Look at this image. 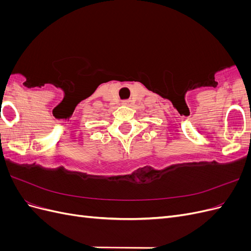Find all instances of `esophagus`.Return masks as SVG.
<instances>
[{
  "label": "esophagus",
  "mask_w": 251,
  "mask_h": 251,
  "mask_svg": "<svg viewBox=\"0 0 251 251\" xmlns=\"http://www.w3.org/2000/svg\"><path fill=\"white\" fill-rule=\"evenodd\" d=\"M130 102H131V100H124V101H123V104L128 105V104H130Z\"/></svg>",
  "instance_id": "34e87169"
}]
</instances>
